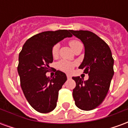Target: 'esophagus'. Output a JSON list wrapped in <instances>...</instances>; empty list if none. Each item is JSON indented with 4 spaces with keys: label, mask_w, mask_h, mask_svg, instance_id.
Instances as JSON below:
<instances>
[{
    "label": "esophagus",
    "mask_w": 128,
    "mask_h": 128,
    "mask_svg": "<svg viewBox=\"0 0 128 128\" xmlns=\"http://www.w3.org/2000/svg\"><path fill=\"white\" fill-rule=\"evenodd\" d=\"M66 77H67V79H68V80H69V79H70V78H71V75H67Z\"/></svg>",
    "instance_id": "obj_1"
}]
</instances>
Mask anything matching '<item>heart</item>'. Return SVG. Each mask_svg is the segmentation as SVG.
I'll list each match as a JSON object with an SVG mask.
<instances>
[{"label":"heart","instance_id":"1","mask_svg":"<svg viewBox=\"0 0 128 128\" xmlns=\"http://www.w3.org/2000/svg\"><path fill=\"white\" fill-rule=\"evenodd\" d=\"M81 42L76 40H71L69 41V45L71 47L72 50L75 48L79 44H80ZM59 51V44H56L53 46L52 50H51V53L52 56L54 58H56L58 55ZM75 66V63H73L72 62L67 61L65 60H62L60 61H59L57 63V67L59 70H60L62 71L65 72H70L73 69V68Z\"/></svg>","mask_w":128,"mask_h":128}]
</instances>
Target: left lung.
<instances>
[{"instance_id":"obj_1","label":"left lung","mask_w":128,"mask_h":128,"mask_svg":"<svg viewBox=\"0 0 128 128\" xmlns=\"http://www.w3.org/2000/svg\"><path fill=\"white\" fill-rule=\"evenodd\" d=\"M70 32L84 45V58L79 68L89 76L86 81L72 77L76 83L72 96L80 109L93 110L103 102L109 90L114 75V59L109 46L95 34L83 30Z\"/></svg>"}]
</instances>
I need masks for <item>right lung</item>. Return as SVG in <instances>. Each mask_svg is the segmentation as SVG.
Here are the masks:
<instances>
[{
    "mask_svg": "<svg viewBox=\"0 0 128 128\" xmlns=\"http://www.w3.org/2000/svg\"><path fill=\"white\" fill-rule=\"evenodd\" d=\"M71 30L48 31L35 35L24 44L18 58V72L20 86L27 102L41 113L51 112L56 107L59 90L67 80L66 75L56 70L49 78L53 62L51 50L54 45L67 37H72Z\"/></svg>",
    "mask_w": 128,
    "mask_h": 128,
    "instance_id": "obj_1",
    "label": "right lung"
}]
</instances>
